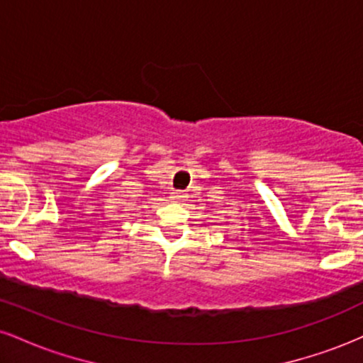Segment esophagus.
I'll list each match as a JSON object with an SVG mask.
<instances>
[{
    "label": "esophagus",
    "instance_id": "esophagus-1",
    "mask_svg": "<svg viewBox=\"0 0 363 363\" xmlns=\"http://www.w3.org/2000/svg\"><path fill=\"white\" fill-rule=\"evenodd\" d=\"M170 198H172V199H182V198H184V193H182V191H176V193H172Z\"/></svg>",
    "mask_w": 363,
    "mask_h": 363
}]
</instances>
